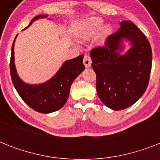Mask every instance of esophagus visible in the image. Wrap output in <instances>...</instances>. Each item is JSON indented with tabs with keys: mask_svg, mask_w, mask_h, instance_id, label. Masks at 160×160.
Masks as SVG:
<instances>
[{
	"mask_svg": "<svg viewBox=\"0 0 160 160\" xmlns=\"http://www.w3.org/2000/svg\"><path fill=\"white\" fill-rule=\"evenodd\" d=\"M83 61H84V65H85V66L86 68H89L91 66V63H92V61H91V59H90V55H85Z\"/></svg>",
	"mask_w": 160,
	"mask_h": 160,
	"instance_id": "1",
	"label": "esophagus"
}]
</instances>
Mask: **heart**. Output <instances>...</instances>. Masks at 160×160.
<instances>
[{
  "mask_svg": "<svg viewBox=\"0 0 160 160\" xmlns=\"http://www.w3.org/2000/svg\"><path fill=\"white\" fill-rule=\"evenodd\" d=\"M103 25V20L98 17H93L90 20V21L88 22L87 26L85 28L84 31H83V36L85 38H90L91 36L97 33L98 31H100V29L101 28V26ZM111 31V27L109 26H105L103 27L102 29V36H105L107 35H109Z\"/></svg>",
  "mask_w": 160,
  "mask_h": 160,
  "instance_id": "1",
  "label": "heart"
}]
</instances>
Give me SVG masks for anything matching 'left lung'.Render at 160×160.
I'll use <instances>...</instances> for the list:
<instances>
[{
	"label": "left lung",
	"mask_w": 160,
	"mask_h": 160,
	"mask_svg": "<svg viewBox=\"0 0 160 160\" xmlns=\"http://www.w3.org/2000/svg\"><path fill=\"white\" fill-rule=\"evenodd\" d=\"M123 38L130 41L132 47L120 54ZM90 56L98 96L107 107L114 110L126 109L145 92L151 71V46L132 21H121L119 30L108 36L105 46L92 49Z\"/></svg>",
	"instance_id": "8db88e82"
}]
</instances>
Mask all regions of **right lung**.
Returning a JSON list of instances; mask_svg holds the SVG:
<instances>
[{
  "label": "right lung",
  "instance_id": "obj_1",
  "mask_svg": "<svg viewBox=\"0 0 160 160\" xmlns=\"http://www.w3.org/2000/svg\"><path fill=\"white\" fill-rule=\"evenodd\" d=\"M46 17H47L46 15L36 16L31 20L27 27L37 19ZM15 40L11 47L10 70L13 85L21 99L31 109L43 114L55 112L62 108L67 101L73 81L85 70V65L83 64L84 55H80L75 59L65 61L55 76L48 81L41 85H28L24 83L16 73L14 62Z\"/></svg>",
  "mask_w": 160,
  "mask_h": 160
}]
</instances>
